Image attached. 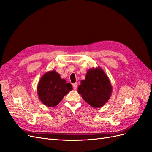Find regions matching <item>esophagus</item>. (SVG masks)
<instances>
[{
	"mask_svg": "<svg viewBox=\"0 0 152 152\" xmlns=\"http://www.w3.org/2000/svg\"><path fill=\"white\" fill-rule=\"evenodd\" d=\"M72 87H73V88L74 89H76L77 87V83H75L72 84Z\"/></svg>",
	"mask_w": 152,
	"mask_h": 152,
	"instance_id": "obj_1",
	"label": "esophagus"
}]
</instances>
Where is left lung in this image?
I'll list each match as a JSON object with an SVG mask.
<instances>
[{
  "label": "left lung",
  "mask_w": 152,
  "mask_h": 152,
  "mask_svg": "<svg viewBox=\"0 0 152 152\" xmlns=\"http://www.w3.org/2000/svg\"><path fill=\"white\" fill-rule=\"evenodd\" d=\"M79 94L93 108H101L110 99L112 87L103 70L98 67L88 69L85 80H81L77 88Z\"/></svg>",
  "instance_id": "1"
}]
</instances>
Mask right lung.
Instances as JSON below:
<instances>
[{
    "label": "right lung",
    "instance_id": "obj_1",
    "mask_svg": "<svg viewBox=\"0 0 152 152\" xmlns=\"http://www.w3.org/2000/svg\"><path fill=\"white\" fill-rule=\"evenodd\" d=\"M72 90L70 83H66L59 74L53 69L42 76L37 86V93L40 102L49 107L58 104L67 93Z\"/></svg>",
    "mask_w": 152,
    "mask_h": 152
}]
</instances>
